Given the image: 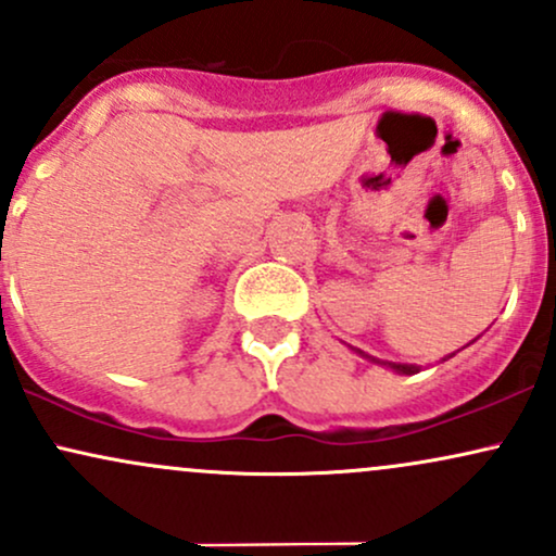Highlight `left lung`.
Wrapping results in <instances>:
<instances>
[{"label":"left lung","mask_w":556,"mask_h":556,"mask_svg":"<svg viewBox=\"0 0 556 556\" xmlns=\"http://www.w3.org/2000/svg\"><path fill=\"white\" fill-rule=\"evenodd\" d=\"M350 350H353V353H358L361 358H366V361H371V363H376V366H384V368H392L394 374H402V376H413V374H418L420 371V366H416V363H394V361H381V358H374V355H368V353H363L361 348H353V344H348ZM452 355L455 353H450V355H444V361L446 358H452Z\"/></svg>","instance_id":"obj_1"}]
</instances>
